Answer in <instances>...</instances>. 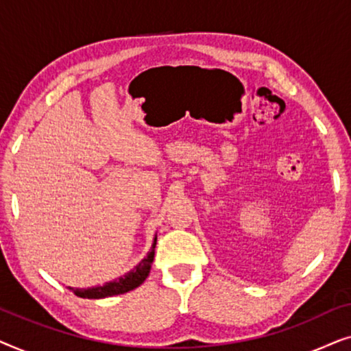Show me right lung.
I'll list each match as a JSON object with an SVG mask.
<instances>
[{
    "mask_svg": "<svg viewBox=\"0 0 351 351\" xmlns=\"http://www.w3.org/2000/svg\"><path fill=\"white\" fill-rule=\"evenodd\" d=\"M155 246H156V237H155V241H153L150 252L147 254V257L143 258L137 267H134L131 271L126 273V275L121 278H118V280L105 282L104 286L88 287V289H73V287H69V289L73 291L78 297H83V299H104V297L124 294V292L136 289V287H138L143 281H145L148 273H150L153 257H155Z\"/></svg>",
    "mask_w": 351,
    "mask_h": 351,
    "instance_id": "right-lung-1",
    "label": "right lung"
}]
</instances>
